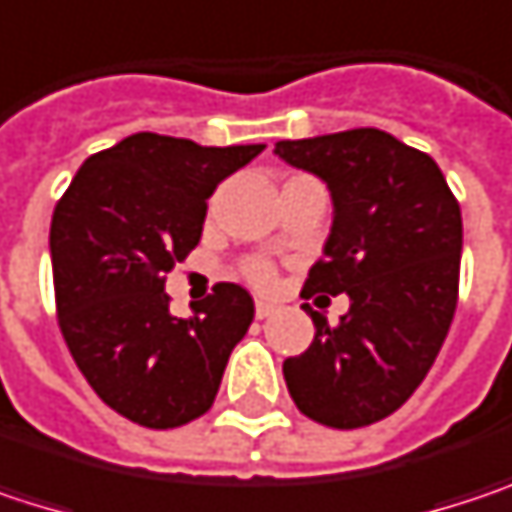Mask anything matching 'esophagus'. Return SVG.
<instances>
[{
    "instance_id": "obj_1",
    "label": "esophagus",
    "mask_w": 512,
    "mask_h": 512,
    "mask_svg": "<svg viewBox=\"0 0 512 512\" xmlns=\"http://www.w3.org/2000/svg\"><path fill=\"white\" fill-rule=\"evenodd\" d=\"M272 311H275V305H272V302H263V299H257V302H255V317H257V320H266V317H269Z\"/></svg>"
}]
</instances>
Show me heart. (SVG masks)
<instances>
[{
  "instance_id": "obj_1",
  "label": "heart",
  "mask_w": 512,
  "mask_h": 512,
  "mask_svg": "<svg viewBox=\"0 0 512 512\" xmlns=\"http://www.w3.org/2000/svg\"><path fill=\"white\" fill-rule=\"evenodd\" d=\"M243 275L257 284V287H269L272 281H275V266L272 263H266V260H246L243 263Z\"/></svg>"
}]
</instances>
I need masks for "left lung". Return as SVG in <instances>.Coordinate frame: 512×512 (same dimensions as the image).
I'll use <instances>...</instances> for the list:
<instances>
[{"instance_id": "1", "label": "left lung", "mask_w": 512, "mask_h": 512, "mask_svg": "<svg viewBox=\"0 0 512 512\" xmlns=\"http://www.w3.org/2000/svg\"><path fill=\"white\" fill-rule=\"evenodd\" d=\"M284 162L326 180L335 219L302 296L347 293L338 326L302 305L314 341L284 361L302 415L358 430L397 412L439 356L460 296L462 213L433 156L358 127L278 142Z\"/></svg>"}]
</instances>
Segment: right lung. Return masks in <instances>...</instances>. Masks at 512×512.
Returning a JSON list of instances; mask_svg holds the SVG:
<instances>
[{
  "label": "right lung",
  "mask_w": 512,
  "mask_h": 512,
  "mask_svg": "<svg viewBox=\"0 0 512 512\" xmlns=\"http://www.w3.org/2000/svg\"><path fill=\"white\" fill-rule=\"evenodd\" d=\"M260 151L136 133L88 156L52 210L64 344L97 397L139 427L201 418L255 320L252 296L231 281H219L192 317H171L165 275L198 246L216 186Z\"/></svg>",
  "instance_id": "obj_1"
}]
</instances>
